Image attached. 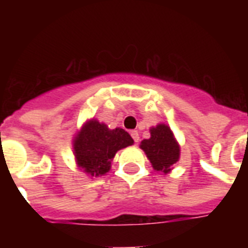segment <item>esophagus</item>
<instances>
[{
    "mask_svg": "<svg viewBox=\"0 0 248 248\" xmlns=\"http://www.w3.org/2000/svg\"><path fill=\"white\" fill-rule=\"evenodd\" d=\"M130 134H131V136H132V139H134V141H135V143H139V140H140L139 132L136 131V130H132V131L130 132Z\"/></svg>",
    "mask_w": 248,
    "mask_h": 248,
    "instance_id": "obj_1",
    "label": "esophagus"
}]
</instances>
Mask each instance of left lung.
I'll return each mask as SVG.
<instances>
[{"mask_svg":"<svg viewBox=\"0 0 248 248\" xmlns=\"http://www.w3.org/2000/svg\"><path fill=\"white\" fill-rule=\"evenodd\" d=\"M140 148L145 152V155L151 161L155 171L167 173L170 167L179 161L180 148L169 126L158 124L151 130V139L141 141Z\"/></svg>","mask_w":248,"mask_h":248,"instance_id":"left-lung-1","label":"left lung"}]
</instances>
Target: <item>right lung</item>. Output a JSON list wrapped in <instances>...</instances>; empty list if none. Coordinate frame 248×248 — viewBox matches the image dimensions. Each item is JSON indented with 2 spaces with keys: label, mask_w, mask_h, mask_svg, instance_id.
<instances>
[{
  "label": "right lung",
  "mask_w": 248,
  "mask_h": 248,
  "mask_svg": "<svg viewBox=\"0 0 248 248\" xmlns=\"http://www.w3.org/2000/svg\"><path fill=\"white\" fill-rule=\"evenodd\" d=\"M134 140L124 128L109 130L107 124L90 121L75 139V155L77 163L91 176L108 172L117 151L131 145Z\"/></svg>",
  "instance_id": "add662e5"
}]
</instances>
